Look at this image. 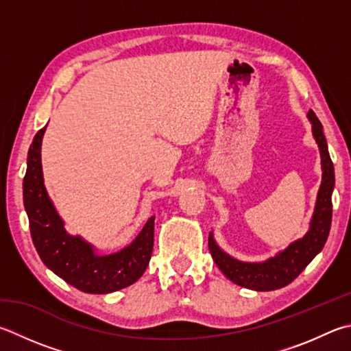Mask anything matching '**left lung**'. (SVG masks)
<instances>
[{
    "label": "left lung",
    "instance_id": "8db88e82",
    "mask_svg": "<svg viewBox=\"0 0 351 351\" xmlns=\"http://www.w3.org/2000/svg\"><path fill=\"white\" fill-rule=\"evenodd\" d=\"M308 118L313 124V136L319 145L322 161V184L319 193H317L315 215L310 222L308 233L289 248H285L278 256L261 264H248L233 259L216 245L212 233L208 237V248L216 265L232 282L245 287V289L270 291L289 285L301 275V271L322 250L327 242L331 227V207H333L331 206V193L335 187V167L328 154L322 124L316 118L313 110L308 112Z\"/></svg>",
    "mask_w": 351,
    "mask_h": 351
}]
</instances>
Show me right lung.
<instances>
[{
  "instance_id": "right-lung-1",
  "label": "right lung",
  "mask_w": 351,
  "mask_h": 351,
  "mask_svg": "<svg viewBox=\"0 0 351 351\" xmlns=\"http://www.w3.org/2000/svg\"><path fill=\"white\" fill-rule=\"evenodd\" d=\"M44 130L32 141L27 170L23 181L24 207L34 245L44 264L55 275L84 293H112L129 287L143 276L154 252L155 216L145 222L141 233L118 253L98 256L93 247L80 237H70L50 202L43 182L41 139Z\"/></svg>"
}]
</instances>
